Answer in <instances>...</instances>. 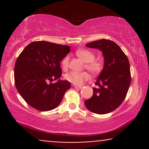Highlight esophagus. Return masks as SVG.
Masks as SVG:
<instances>
[{
	"label": "esophagus",
	"mask_w": 149,
	"mask_h": 149,
	"mask_svg": "<svg viewBox=\"0 0 149 149\" xmlns=\"http://www.w3.org/2000/svg\"><path fill=\"white\" fill-rule=\"evenodd\" d=\"M73 87H74V88H76V89H79V90H80V89H82V88H83L82 86H78V85H73Z\"/></svg>",
	"instance_id": "esophagus-1"
}]
</instances>
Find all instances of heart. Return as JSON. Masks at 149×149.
<instances>
[{
  "mask_svg": "<svg viewBox=\"0 0 149 149\" xmlns=\"http://www.w3.org/2000/svg\"><path fill=\"white\" fill-rule=\"evenodd\" d=\"M76 54L84 62L85 68L92 75H98L104 69V64L100 60L95 59V54L91 50L87 49H79L76 52ZM69 57L66 56L61 61V66L63 69H67L69 66ZM65 78L71 83L76 85H81L83 82L89 79V75L86 71L83 72H75L71 71L65 75Z\"/></svg>",
  "mask_w": 149,
  "mask_h": 149,
  "instance_id": "b5f03b06",
  "label": "heart"
}]
</instances>
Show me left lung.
<instances>
[{
    "mask_svg": "<svg viewBox=\"0 0 149 149\" xmlns=\"http://www.w3.org/2000/svg\"><path fill=\"white\" fill-rule=\"evenodd\" d=\"M86 46L102 51L104 66L95 82L93 95L85 101V107L95 113H108L117 109L127 95L131 83L129 60L120 47L112 40L102 39Z\"/></svg>",
    "mask_w": 149,
    "mask_h": 149,
    "instance_id": "8db88e82",
    "label": "left lung"
}]
</instances>
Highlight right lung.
Returning a JSON list of instances; mask_svg holds the SVG:
<instances>
[{"label": "right lung", "mask_w": 149, "mask_h": 149, "mask_svg": "<svg viewBox=\"0 0 149 149\" xmlns=\"http://www.w3.org/2000/svg\"><path fill=\"white\" fill-rule=\"evenodd\" d=\"M70 52V46L47 41H34L20 53L15 65L17 90L29 105L40 111L54 109L71 88L68 80H57L61 76L60 61Z\"/></svg>", "instance_id": "right-lung-1"}]
</instances>
